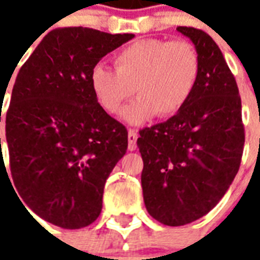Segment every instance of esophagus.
<instances>
[{
	"label": "esophagus",
	"mask_w": 260,
	"mask_h": 260,
	"mask_svg": "<svg viewBox=\"0 0 260 260\" xmlns=\"http://www.w3.org/2000/svg\"><path fill=\"white\" fill-rule=\"evenodd\" d=\"M136 141H138V132L135 129L128 131V149L136 150Z\"/></svg>",
	"instance_id": "1"
}]
</instances>
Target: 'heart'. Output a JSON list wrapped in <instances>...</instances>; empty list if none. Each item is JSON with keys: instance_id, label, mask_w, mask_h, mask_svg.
<instances>
[{"instance_id": "b5f03b06", "label": "heart", "mask_w": 260, "mask_h": 260, "mask_svg": "<svg viewBox=\"0 0 260 260\" xmlns=\"http://www.w3.org/2000/svg\"><path fill=\"white\" fill-rule=\"evenodd\" d=\"M201 75V58L185 40L143 39L122 48L115 69L97 64L90 72V87L107 113H118L136 93L139 99L122 111V118L141 124L157 114H177L193 94Z\"/></svg>"}]
</instances>
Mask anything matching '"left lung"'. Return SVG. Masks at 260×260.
<instances>
[{
	"instance_id": "left-lung-1",
	"label": "left lung",
	"mask_w": 260,
	"mask_h": 260,
	"mask_svg": "<svg viewBox=\"0 0 260 260\" xmlns=\"http://www.w3.org/2000/svg\"><path fill=\"white\" fill-rule=\"evenodd\" d=\"M177 30L199 54L198 85L182 110L138 138L147 212L171 227L192 223L217 205L240 170L245 142L240 91L223 53L201 29Z\"/></svg>"
}]
</instances>
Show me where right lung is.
Listing matches in <instances>:
<instances>
[{
	"mask_svg": "<svg viewBox=\"0 0 260 260\" xmlns=\"http://www.w3.org/2000/svg\"><path fill=\"white\" fill-rule=\"evenodd\" d=\"M134 37L58 27L18 72L5 115L11 174L26 205L54 225L82 229L102 212L104 184L126 152L128 131L99 104L90 72Z\"/></svg>",
	"mask_w": 260,
	"mask_h": 260,
	"instance_id": "1",
	"label": "right lung"
}]
</instances>
